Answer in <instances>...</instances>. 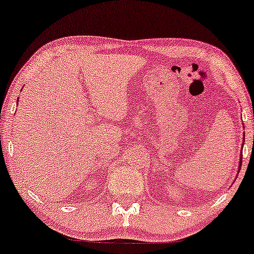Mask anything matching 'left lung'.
Listing matches in <instances>:
<instances>
[{"label": "left lung", "instance_id": "1", "mask_svg": "<svg viewBox=\"0 0 254 254\" xmlns=\"http://www.w3.org/2000/svg\"><path fill=\"white\" fill-rule=\"evenodd\" d=\"M242 159H243V155H242ZM239 167H242V162H240V166Z\"/></svg>", "mask_w": 254, "mask_h": 254}]
</instances>
